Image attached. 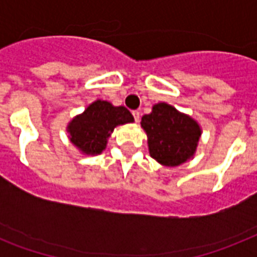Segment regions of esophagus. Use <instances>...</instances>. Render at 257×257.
I'll return each mask as SVG.
<instances>
[{"instance_id":"1","label":"esophagus","mask_w":257,"mask_h":257,"mask_svg":"<svg viewBox=\"0 0 257 257\" xmlns=\"http://www.w3.org/2000/svg\"><path fill=\"white\" fill-rule=\"evenodd\" d=\"M132 114H133V117H135V121H136V122H139V121H140V112H139V110H133Z\"/></svg>"}]
</instances>
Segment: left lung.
<instances>
[{"mask_svg":"<svg viewBox=\"0 0 257 257\" xmlns=\"http://www.w3.org/2000/svg\"><path fill=\"white\" fill-rule=\"evenodd\" d=\"M148 137L149 155L161 165L177 167L193 157L201 136L197 121L167 102L153 105L141 118Z\"/></svg>","mask_w":257,"mask_h":257,"instance_id":"1","label":"left lung"}]
</instances>
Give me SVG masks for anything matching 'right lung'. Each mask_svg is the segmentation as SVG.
I'll return each mask as SVG.
<instances>
[{"instance_id":"add662e5","label":"right lung","mask_w":257,"mask_h":257,"mask_svg":"<svg viewBox=\"0 0 257 257\" xmlns=\"http://www.w3.org/2000/svg\"><path fill=\"white\" fill-rule=\"evenodd\" d=\"M132 113L125 106H113L110 102L97 100L68 124L70 143L84 155H100L108 137L118 125L133 122Z\"/></svg>"}]
</instances>
